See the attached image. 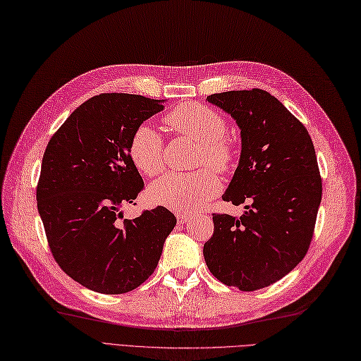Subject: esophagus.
<instances>
[{
  "instance_id": "obj_1",
  "label": "esophagus",
  "mask_w": 361,
  "mask_h": 361,
  "mask_svg": "<svg viewBox=\"0 0 361 361\" xmlns=\"http://www.w3.org/2000/svg\"><path fill=\"white\" fill-rule=\"evenodd\" d=\"M191 214H186V212H182V214H178V221L180 222V224H185V222H188L190 219H191Z\"/></svg>"
}]
</instances>
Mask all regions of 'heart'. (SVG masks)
Returning a JSON list of instances; mask_svg holds the SVG:
<instances>
[{"label": "heart", "mask_w": 361, "mask_h": 361, "mask_svg": "<svg viewBox=\"0 0 361 361\" xmlns=\"http://www.w3.org/2000/svg\"><path fill=\"white\" fill-rule=\"evenodd\" d=\"M167 126L179 134L200 142L197 164H209L221 173L230 171L238 161V146L226 134L227 122L212 107L186 103L166 115ZM128 152L134 166L146 176H157L164 169V140L149 126L140 123L131 134ZM210 167L198 169L192 173H170L151 185L149 195L152 202L180 212L204 206L216 197L222 183Z\"/></svg>", "instance_id": "b5f03b06"}]
</instances>
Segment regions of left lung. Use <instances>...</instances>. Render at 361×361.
I'll return each instance as SVG.
<instances>
[{"label":"left lung","instance_id":"left-lung-1","mask_svg":"<svg viewBox=\"0 0 361 361\" xmlns=\"http://www.w3.org/2000/svg\"><path fill=\"white\" fill-rule=\"evenodd\" d=\"M207 102L230 114L242 135L239 166L222 200L250 204L240 218L212 214L204 261L222 283L255 291L288 275L312 242L322 195L314 143L267 91L212 94Z\"/></svg>","mask_w":361,"mask_h":361}]
</instances>
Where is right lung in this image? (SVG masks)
<instances>
[{
  "instance_id": "right-lung-1",
  "label": "right lung",
  "mask_w": 361,
  "mask_h": 361,
  "mask_svg": "<svg viewBox=\"0 0 361 361\" xmlns=\"http://www.w3.org/2000/svg\"><path fill=\"white\" fill-rule=\"evenodd\" d=\"M163 109V102L143 95H95L47 143L37 183L47 243L58 266L92 291L137 288L157 269L176 226L163 206L121 221V209L145 188L128 152L131 134Z\"/></svg>"
}]
</instances>
